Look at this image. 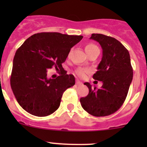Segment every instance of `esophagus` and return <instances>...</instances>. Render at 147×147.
Returning <instances> with one entry per match:
<instances>
[{"instance_id":"obj_1","label":"esophagus","mask_w":147,"mask_h":147,"mask_svg":"<svg viewBox=\"0 0 147 147\" xmlns=\"http://www.w3.org/2000/svg\"><path fill=\"white\" fill-rule=\"evenodd\" d=\"M76 84L78 86H81V85H82V82H81L80 81H79V80H77L76 81Z\"/></svg>"}]
</instances>
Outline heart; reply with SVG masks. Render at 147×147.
I'll return each mask as SVG.
<instances>
[{"mask_svg": "<svg viewBox=\"0 0 147 147\" xmlns=\"http://www.w3.org/2000/svg\"><path fill=\"white\" fill-rule=\"evenodd\" d=\"M98 48L97 47V45H95L93 43H89L87 45H86L85 47H84V50H85L86 53L87 55L90 54L91 52H92L93 50H94L95 49ZM77 75L80 77V78H84L86 76L87 73H89V70L87 69H82V68H80V69H78L75 72Z\"/></svg>", "mask_w": 147, "mask_h": 147, "instance_id": "b5f03b06", "label": "heart"}]
</instances>
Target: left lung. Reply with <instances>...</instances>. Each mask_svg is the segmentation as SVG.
<instances>
[{"mask_svg":"<svg viewBox=\"0 0 147 147\" xmlns=\"http://www.w3.org/2000/svg\"><path fill=\"white\" fill-rule=\"evenodd\" d=\"M90 39L97 41L102 48V58L93 75L102 81L100 89L89 88L87 97L80 98L82 108L95 117H105L115 113L124 103L133 78V69L128 50L119 41L102 34H92Z\"/></svg>","mask_w":147,"mask_h":147,"instance_id":"8db88e82","label":"left lung"}]
</instances>
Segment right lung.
Wrapping results in <instances>:
<instances>
[{
	"label": "right lung",
	"instance_id": "right-lung-1",
	"mask_svg": "<svg viewBox=\"0 0 147 147\" xmlns=\"http://www.w3.org/2000/svg\"><path fill=\"white\" fill-rule=\"evenodd\" d=\"M82 35L60 32H40L28 38L13 59L10 86L20 107L28 113L45 117L60 107L63 92L75 84L74 75L63 71L55 79L47 78V71L55 66L63 69L71 48Z\"/></svg>",
	"mask_w": 147,
	"mask_h": 147
}]
</instances>
